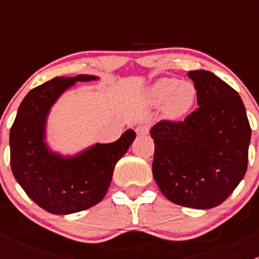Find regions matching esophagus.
I'll list each match as a JSON object with an SVG mask.
<instances>
[{
    "instance_id": "esophagus-1",
    "label": "esophagus",
    "mask_w": 259,
    "mask_h": 259,
    "mask_svg": "<svg viewBox=\"0 0 259 259\" xmlns=\"http://www.w3.org/2000/svg\"><path fill=\"white\" fill-rule=\"evenodd\" d=\"M135 132H137V134L140 135V137H144V135L149 133V126L148 125H139V126H137Z\"/></svg>"
}]
</instances>
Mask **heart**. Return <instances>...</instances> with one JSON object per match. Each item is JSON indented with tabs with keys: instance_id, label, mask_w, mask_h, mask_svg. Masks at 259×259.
<instances>
[{
	"instance_id": "b5f03b06",
	"label": "heart",
	"mask_w": 259,
	"mask_h": 259,
	"mask_svg": "<svg viewBox=\"0 0 259 259\" xmlns=\"http://www.w3.org/2000/svg\"><path fill=\"white\" fill-rule=\"evenodd\" d=\"M197 86L188 80L161 77L154 81L145 91V99L151 108H160L164 119L177 121L187 116L197 103Z\"/></svg>"
}]
</instances>
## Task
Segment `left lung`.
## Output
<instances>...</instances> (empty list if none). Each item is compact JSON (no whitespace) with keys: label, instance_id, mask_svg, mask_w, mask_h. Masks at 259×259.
<instances>
[{"label":"left lung","instance_id":"left-lung-1","mask_svg":"<svg viewBox=\"0 0 259 259\" xmlns=\"http://www.w3.org/2000/svg\"><path fill=\"white\" fill-rule=\"evenodd\" d=\"M188 76L197 86L199 108L184 121L151 127L153 176L170 202L209 209L222 204L244 177L252 132L234 89L205 70Z\"/></svg>","mask_w":259,"mask_h":259}]
</instances>
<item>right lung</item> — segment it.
Instances as JSON below:
<instances>
[{"instance_id": "add662e5", "label": "right lung", "mask_w": 259, "mask_h": 259, "mask_svg": "<svg viewBox=\"0 0 259 259\" xmlns=\"http://www.w3.org/2000/svg\"><path fill=\"white\" fill-rule=\"evenodd\" d=\"M99 80L94 75L55 79L32 89L21 103L10 132L11 169L26 194L52 214L89 209L105 197L115 164L135 139L127 129L116 142L95 143L72 155L52 150L48 119L60 96L77 81Z\"/></svg>"}]
</instances>
